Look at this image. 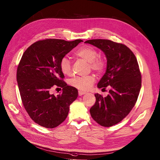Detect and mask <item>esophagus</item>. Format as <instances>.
I'll return each mask as SVG.
<instances>
[{
	"instance_id": "1",
	"label": "esophagus",
	"mask_w": 160,
	"mask_h": 160,
	"mask_svg": "<svg viewBox=\"0 0 160 160\" xmlns=\"http://www.w3.org/2000/svg\"><path fill=\"white\" fill-rule=\"evenodd\" d=\"M85 93H86L85 92H83V91H81V90L79 91V96H82L84 94H85Z\"/></svg>"
}]
</instances>
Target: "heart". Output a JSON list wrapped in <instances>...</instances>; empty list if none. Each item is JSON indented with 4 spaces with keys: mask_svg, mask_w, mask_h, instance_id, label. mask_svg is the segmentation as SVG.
I'll list each match as a JSON object with an SVG mask.
<instances>
[{
    "mask_svg": "<svg viewBox=\"0 0 160 160\" xmlns=\"http://www.w3.org/2000/svg\"><path fill=\"white\" fill-rule=\"evenodd\" d=\"M75 55L88 62L91 69L97 73H101L104 71L106 67V62L104 59L98 57V52L97 50L91 46L81 47L75 52ZM59 68L61 72L64 75L70 76L72 73L71 63L67 58L64 57L61 59ZM94 82V76L89 75V76L75 77L69 81V84L74 88L85 91L90 89Z\"/></svg>",
    "mask_w": 160,
    "mask_h": 160,
    "instance_id": "heart-1",
    "label": "heart"
}]
</instances>
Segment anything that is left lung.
Listing matches in <instances>:
<instances>
[{
    "instance_id": "1",
    "label": "left lung",
    "mask_w": 160,
    "mask_h": 160,
    "mask_svg": "<svg viewBox=\"0 0 160 160\" xmlns=\"http://www.w3.org/2000/svg\"><path fill=\"white\" fill-rule=\"evenodd\" d=\"M102 50L107 59L105 73L98 88L110 89L102 97L96 93V102L90 109L92 118L102 127L113 126L123 120L134 107L142 86V76L136 56L123 44L107 39L84 42Z\"/></svg>"
}]
</instances>
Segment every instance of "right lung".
Masks as SVG:
<instances>
[{
  "mask_svg": "<svg viewBox=\"0 0 160 160\" xmlns=\"http://www.w3.org/2000/svg\"><path fill=\"white\" fill-rule=\"evenodd\" d=\"M81 39L67 41L48 39L32 44L23 53L18 64L17 81L25 110L38 125L48 128L59 126L68 116L70 105L78 98L77 88L62 79L61 59ZM53 85L62 88L57 96L50 93Z\"/></svg>",
  "mask_w": 160,
  "mask_h": 160,
  "instance_id": "right-lung-1",
  "label": "right lung"
}]
</instances>
